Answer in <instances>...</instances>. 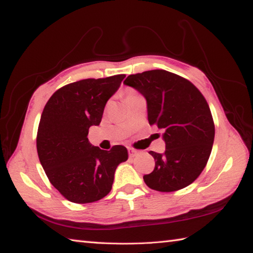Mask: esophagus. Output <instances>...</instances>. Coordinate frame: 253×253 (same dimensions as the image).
<instances>
[{"instance_id":"34e87169","label":"esophagus","mask_w":253,"mask_h":253,"mask_svg":"<svg viewBox=\"0 0 253 253\" xmlns=\"http://www.w3.org/2000/svg\"><path fill=\"white\" fill-rule=\"evenodd\" d=\"M128 153H129V157L130 158H133V157H136V155L138 154V151H137V150H135V149H132V148H128Z\"/></svg>"}]
</instances>
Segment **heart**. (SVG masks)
Instances as JSON below:
<instances>
[{
    "mask_svg": "<svg viewBox=\"0 0 253 253\" xmlns=\"http://www.w3.org/2000/svg\"><path fill=\"white\" fill-rule=\"evenodd\" d=\"M138 95H139V93L136 90H133L131 88H127L125 90V92H124V100H125V102L127 103L128 101L133 99V98H136V96H138Z\"/></svg>",
    "mask_w": 253,
    "mask_h": 253,
    "instance_id": "b5f03b06",
    "label": "heart"
}]
</instances>
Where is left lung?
Masks as SVG:
<instances>
[{
    "instance_id": "obj_1",
    "label": "left lung",
    "mask_w": 253,
    "mask_h": 253,
    "mask_svg": "<svg viewBox=\"0 0 253 253\" xmlns=\"http://www.w3.org/2000/svg\"><path fill=\"white\" fill-rule=\"evenodd\" d=\"M124 84L147 99L149 124L164 130L165 152L150 151L155 166L144 182L161 192L189 186L206 168L215 135L206 98L189 80L163 69L129 75Z\"/></svg>"
}]
</instances>
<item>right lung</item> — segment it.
<instances>
[{
  "mask_svg": "<svg viewBox=\"0 0 253 253\" xmlns=\"http://www.w3.org/2000/svg\"><path fill=\"white\" fill-rule=\"evenodd\" d=\"M125 75L68 84L52 94L42 112L37 151L51 184L74 203H90L112 189L115 169L128 159L124 146L110 151L91 146L88 132L98 126L107 100Z\"/></svg>",
  "mask_w": 253,
  "mask_h": 253,
  "instance_id": "1",
  "label": "right lung"
}]
</instances>
